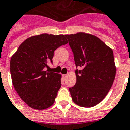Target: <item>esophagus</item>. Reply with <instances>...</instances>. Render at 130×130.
<instances>
[{"instance_id":"esophagus-1","label":"esophagus","mask_w":130,"mask_h":130,"mask_svg":"<svg viewBox=\"0 0 130 130\" xmlns=\"http://www.w3.org/2000/svg\"><path fill=\"white\" fill-rule=\"evenodd\" d=\"M67 74H63V77L64 78H66V77H67Z\"/></svg>"}]
</instances>
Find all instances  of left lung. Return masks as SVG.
<instances>
[{
	"mask_svg": "<svg viewBox=\"0 0 130 130\" xmlns=\"http://www.w3.org/2000/svg\"><path fill=\"white\" fill-rule=\"evenodd\" d=\"M74 53L76 83L69 90L75 104L81 107L96 106L104 99L115 78L112 50L93 35L78 32L65 35Z\"/></svg>",
	"mask_w": 130,
	"mask_h": 130,
	"instance_id": "left-lung-1",
	"label": "left lung"
}]
</instances>
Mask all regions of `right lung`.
I'll return each instance as SVG.
<instances>
[{"instance_id": "add662e5", "label": "right lung", "mask_w": 130, "mask_h": 130, "mask_svg": "<svg viewBox=\"0 0 130 130\" xmlns=\"http://www.w3.org/2000/svg\"><path fill=\"white\" fill-rule=\"evenodd\" d=\"M68 43L64 35L43 33L30 37L11 56L10 72L20 98L28 106L44 110L54 104L61 87V75L45 70L54 50Z\"/></svg>"}]
</instances>
